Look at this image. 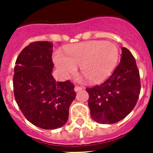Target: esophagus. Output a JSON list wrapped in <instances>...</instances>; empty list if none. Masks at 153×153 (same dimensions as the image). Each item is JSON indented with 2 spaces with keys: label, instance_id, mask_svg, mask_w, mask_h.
Returning a JSON list of instances; mask_svg holds the SVG:
<instances>
[{
  "label": "esophagus",
  "instance_id": "34e87169",
  "mask_svg": "<svg viewBox=\"0 0 153 153\" xmlns=\"http://www.w3.org/2000/svg\"><path fill=\"white\" fill-rule=\"evenodd\" d=\"M83 88L81 87V86H75V92H78V91H80V90H81V89H82Z\"/></svg>",
  "mask_w": 153,
  "mask_h": 153
}]
</instances>
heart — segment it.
I'll return each instance as SVG.
<instances>
[{
	"label": "heart",
	"instance_id": "heart-1",
	"mask_svg": "<svg viewBox=\"0 0 153 153\" xmlns=\"http://www.w3.org/2000/svg\"><path fill=\"white\" fill-rule=\"evenodd\" d=\"M119 58V51L113 43L89 41L70 46L66 49V56L58 52L54 61L66 76L75 73L77 67L91 83H98L107 78L115 69Z\"/></svg>",
	"mask_w": 153,
	"mask_h": 153
}]
</instances>
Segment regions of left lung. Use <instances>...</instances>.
<instances>
[{
  "mask_svg": "<svg viewBox=\"0 0 153 153\" xmlns=\"http://www.w3.org/2000/svg\"><path fill=\"white\" fill-rule=\"evenodd\" d=\"M120 64L101 85L86 88L91 118L100 124H115L134 109L141 91L139 71L129 49L121 48Z\"/></svg>",
  "mask_w": 153,
  "mask_h": 153,
  "instance_id": "obj_1",
  "label": "left lung"
}]
</instances>
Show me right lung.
Returning a JSON list of instances; mask_svg holds the SVG:
<instances>
[{
	"instance_id": "right-lung-1",
	"label": "right lung",
	"mask_w": 153,
	"mask_h": 153,
	"mask_svg": "<svg viewBox=\"0 0 153 153\" xmlns=\"http://www.w3.org/2000/svg\"><path fill=\"white\" fill-rule=\"evenodd\" d=\"M52 43L36 41L21 52L14 69L16 103L30 123L55 129L67 123L76 93L69 81L57 82L52 75Z\"/></svg>"
}]
</instances>
